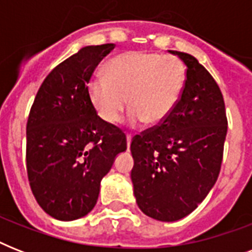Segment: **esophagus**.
Masks as SVG:
<instances>
[{
  "label": "esophagus",
  "instance_id": "esophagus-1",
  "mask_svg": "<svg viewBox=\"0 0 252 252\" xmlns=\"http://www.w3.org/2000/svg\"><path fill=\"white\" fill-rule=\"evenodd\" d=\"M130 142H132V136H130V134H126V146H128V149H129Z\"/></svg>",
  "mask_w": 252,
  "mask_h": 252
}]
</instances>
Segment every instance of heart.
<instances>
[{
	"label": "heart",
	"instance_id": "heart-1",
	"mask_svg": "<svg viewBox=\"0 0 252 252\" xmlns=\"http://www.w3.org/2000/svg\"><path fill=\"white\" fill-rule=\"evenodd\" d=\"M186 69L179 59L161 53L132 51L108 63L107 74H96L87 84V94L95 112L115 124L126 110L128 122L156 126L165 122L183 94Z\"/></svg>",
	"mask_w": 252,
	"mask_h": 252
}]
</instances>
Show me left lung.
<instances>
[{"label": "left lung", "instance_id": "8db88e82", "mask_svg": "<svg viewBox=\"0 0 252 252\" xmlns=\"http://www.w3.org/2000/svg\"><path fill=\"white\" fill-rule=\"evenodd\" d=\"M187 66L179 102L159 126L134 136L130 171L138 208L172 222L193 212L219 178L227 132L225 103L211 73L184 52Z\"/></svg>", "mask_w": 252, "mask_h": 252}]
</instances>
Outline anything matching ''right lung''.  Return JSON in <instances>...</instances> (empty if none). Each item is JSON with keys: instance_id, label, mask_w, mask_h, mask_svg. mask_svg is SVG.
I'll use <instances>...</instances> for the list:
<instances>
[{"instance_id": "right-lung-1", "label": "right lung", "mask_w": 252, "mask_h": 252, "mask_svg": "<svg viewBox=\"0 0 252 252\" xmlns=\"http://www.w3.org/2000/svg\"><path fill=\"white\" fill-rule=\"evenodd\" d=\"M114 48L87 45L57 65L30 111V187L43 211L60 221L81 219L95 207L100 180L126 150L124 132L99 118L87 94L95 68Z\"/></svg>"}]
</instances>
